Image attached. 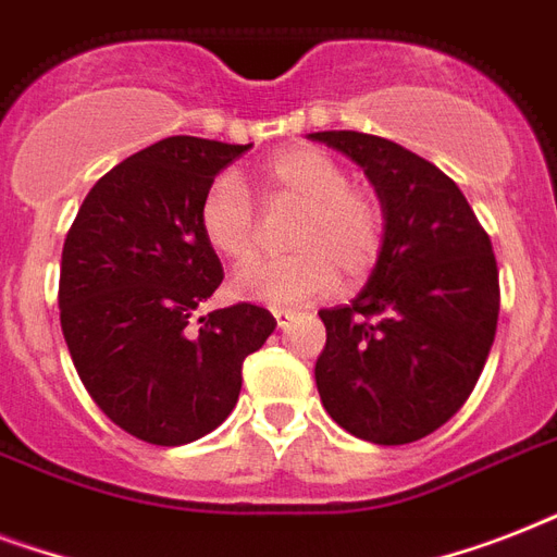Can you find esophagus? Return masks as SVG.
Listing matches in <instances>:
<instances>
[{"instance_id": "1", "label": "esophagus", "mask_w": 557, "mask_h": 557, "mask_svg": "<svg viewBox=\"0 0 557 557\" xmlns=\"http://www.w3.org/2000/svg\"><path fill=\"white\" fill-rule=\"evenodd\" d=\"M295 309H274V321H277V330H286L288 323L295 321Z\"/></svg>"}]
</instances>
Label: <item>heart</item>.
Masks as SVG:
<instances>
[{"mask_svg":"<svg viewBox=\"0 0 557 557\" xmlns=\"http://www.w3.org/2000/svg\"><path fill=\"white\" fill-rule=\"evenodd\" d=\"M262 205L297 201L300 213L288 227L292 253L253 260L231 277V295L251 304H312L338 286H356L372 274L384 251L387 219L381 201L349 185L347 168L318 147H286L262 161L257 176ZM205 243L222 260L243 262L257 248V210L243 178L219 173L199 201Z\"/></svg>","mask_w":557,"mask_h":557,"instance_id":"obj_1","label":"heart"}]
</instances>
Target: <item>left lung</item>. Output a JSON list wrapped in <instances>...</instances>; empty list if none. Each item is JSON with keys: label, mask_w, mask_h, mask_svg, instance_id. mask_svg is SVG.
I'll use <instances>...</instances> for the list:
<instances>
[{"label": "left lung", "mask_w": 557, "mask_h": 557, "mask_svg": "<svg viewBox=\"0 0 557 557\" xmlns=\"http://www.w3.org/2000/svg\"><path fill=\"white\" fill-rule=\"evenodd\" d=\"M309 138L364 168L387 219L361 295L318 312V393L358 440L407 445L448 422L483 372L500 312L492 239L454 178L422 156L349 129Z\"/></svg>", "instance_id": "1"}]
</instances>
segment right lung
Returning <instances> with one entry per match:
<instances>
[{
  "mask_svg": "<svg viewBox=\"0 0 557 557\" xmlns=\"http://www.w3.org/2000/svg\"><path fill=\"white\" fill-rule=\"evenodd\" d=\"M251 144L173 135L135 152L91 187L60 262V326L103 413L150 445H187L225 422L243 361L277 321L236 304L190 323L222 283L205 243V187Z\"/></svg>",
  "mask_w": 557,
  "mask_h": 557,
  "instance_id": "right-lung-1",
  "label": "right lung"
}]
</instances>
